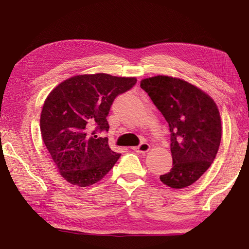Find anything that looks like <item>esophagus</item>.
I'll use <instances>...</instances> for the list:
<instances>
[{
  "label": "esophagus",
  "instance_id": "esophagus-1",
  "mask_svg": "<svg viewBox=\"0 0 249 249\" xmlns=\"http://www.w3.org/2000/svg\"><path fill=\"white\" fill-rule=\"evenodd\" d=\"M134 150L136 151V152H139V153H145L148 152V151L150 150V144L147 143V142H141L138 147H135Z\"/></svg>",
  "mask_w": 249,
  "mask_h": 249
}]
</instances>
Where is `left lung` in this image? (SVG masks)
Listing matches in <instances>:
<instances>
[{
    "instance_id": "obj_1",
    "label": "left lung",
    "mask_w": 249,
    "mask_h": 249,
    "mask_svg": "<svg viewBox=\"0 0 249 249\" xmlns=\"http://www.w3.org/2000/svg\"><path fill=\"white\" fill-rule=\"evenodd\" d=\"M140 87L169 126L173 167L160 175V181L174 189L191 186L211 166L220 145L216 104L197 87L172 76L144 79Z\"/></svg>"
}]
</instances>
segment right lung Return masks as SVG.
Masks as SVG:
<instances>
[{
    "label": "right lung",
    "mask_w": 249,
    "mask_h": 249,
    "mask_svg": "<svg viewBox=\"0 0 249 249\" xmlns=\"http://www.w3.org/2000/svg\"><path fill=\"white\" fill-rule=\"evenodd\" d=\"M135 77L105 73L73 76L48 95L41 113V134L48 152L68 182L89 187L98 182L121 157L108 138L110 108L119 95L133 89Z\"/></svg>",
    "instance_id": "obj_1"
}]
</instances>
